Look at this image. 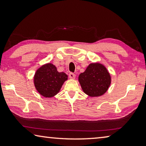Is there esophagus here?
Listing matches in <instances>:
<instances>
[{"mask_svg": "<svg viewBox=\"0 0 146 146\" xmlns=\"http://www.w3.org/2000/svg\"><path fill=\"white\" fill-rule=\"evenodd\" d=\"M69 76H70V78L71 79H75L76 75L73 73H70V74H69Z\"/></svg>", "mask_w": 146, "mask_h": 146, "instance_id": "esophagus-1", "label": "esophagus"}]
</instances>
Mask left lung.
Segmentation results:
<instances>
[{"instance_id":"obj_1","label":"left lung","mask_w":146,"mask_h":146,"mask_svg":"<svg viewBox=\"0 0 146 146\" xmlns=\"http://www.w3.org/2000/svg\"><path fill=\"white\" fill-rule=\"evenodd\" d=\"M78 80L84 92L90 97H99L104 94L111 84V76L104 66L92 63L84 73L80 74Z\"/></svg>"}]
</instances>
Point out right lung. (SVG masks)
<instances>
[{"label":"right lung","instance_id":"right-lung-1","mask_svg":"<svg viewBox=\"0 0 146 146\" xmlns=\"http://www.w3.org/2000/svg\"><path fill=\"white\" fill-rule=\"evenodd\" d=\"M68 79L64 72H58L52 64H45L38 69L34 76L35 86L44 97H52L60 91L63 83Z\"/></svg>","mask_w":146,"mask_h":146}]
</instances>
